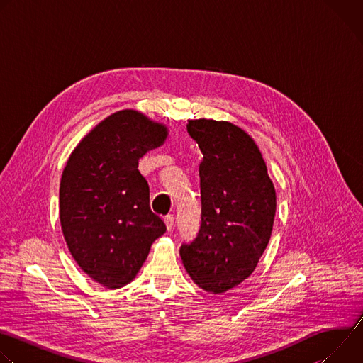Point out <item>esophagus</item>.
Returning <instances> with one entry per match:
<instances>
[{
    "mask_svg": "<svg viewBox=\"0 0 363 363\" xmlns=\"http://www.w3.org/2000/svg\"><path fill=\"white\" fill-rule=\"evenodd\" d=\"M165 224H167V228H168V231H171L172 228H174V224H175V217L172 216V214H168V216H165Z\"/></svg>",
    "mask_w": 363,
    "mask_h": 363,
    "instance_id": "obj_1",
    "label": "esophagus"
}]
</instances>
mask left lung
Segmentation results:
<instances>
[{
	"label": "left lung",
	"instance_id": "left-lung-1",
	"mask_svg": "<svg viewBox=\"0 0 363 363\" xmlns=\"http://www.w3.org/2000/svg\"><path fill=\"white\" fill-rule=\"evenodd\" d=\"M199 165L201 227L179 248L192 280L224 293L244 281L263 255L276 216V189L254 140L230 122L189 121Z\"/></svg>",
	"mask_w": 363,
	"mask_h": 363
}]
</instances>
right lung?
<instances>
[{
    "mask_svg": "<svg viewBox=\"0 0 363 363\" xmlns=\"http://www.w3.org/2000/svg\"><path fill=\"white\" fill-rule=\"evenodd\" d=\"M167 128L139 112L100 122L73 150L60 182V223L77 264L108 289L128 284L167 227L149 206L138 165Z\"/></svg>",
    "mask_w": 363,
    "mask_h": 363,
    "instance_id": "add662e5",
    "label": "right lung"
}]
</instances>
